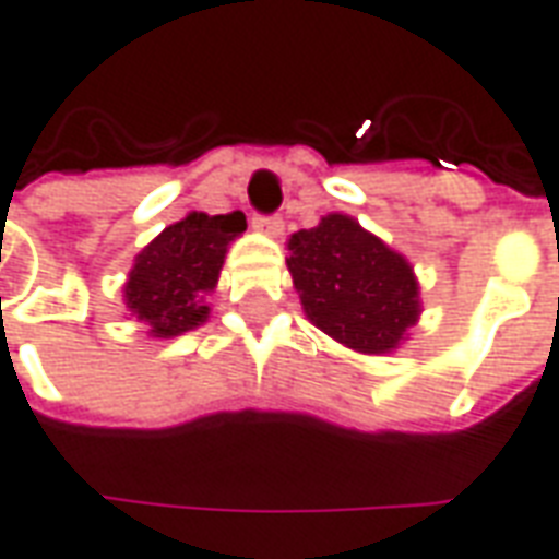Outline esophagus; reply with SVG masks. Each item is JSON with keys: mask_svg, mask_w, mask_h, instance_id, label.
<instances>
[{"mask_svg": "<svg viewBox=\"0 0 559 559\" xmlns=\"http://www.w3.org/2000/svg\"><path fill=\"white\" fill-rule=\"evenodd\" d=\"M252 228L267 234V237H280L283 234V218L280 215H255L252 218Z\"/></svg>", "mask_w": 559, "mask_h": 559, "instance_id": "1", "label": "esophagus"}]
</instances>
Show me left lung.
<instances>
[{
    "instance_id": "left-lung-1",
    "label": "left lung",
    "mask_w": 559,
    "mask_h": 559,
    "mask_svg": "<svg viewBox=\"0 0 559 559\" xmlns=\"http://www.w3.org/2000/svg\"><path fill=\"white\" fill-rule=\"evenodd\" d=\"M288 273L307 319L346 349L386 356L423 313L411 261L344 213L288 240Z\"/></svg>"
}]
</instances>
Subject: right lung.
<instances>
[{
	"label": "right lung",
	"instance_id": "right-lung-1",
	"mask_svg": "<svg viewBox=\"0 0 559 559\" xmlns=\"http://www.w3.org/2000/svg\"><path fill=\"white\" fill-rule=\"evenodd\" d=\"M242 230V213H188L142 249L127 273L124 304L148 325V337H179L210 319L206 295L218 286L228 246Z\"/></svg>",
	"mask_w": 559,
	"mask_h": 559
}]
</instances>
